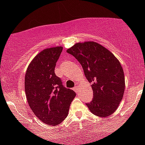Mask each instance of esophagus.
Returning a JSON list of instances; mask_svg holds the SVG:
<instances>
[{
  "mask_svg": "<svg viewBox=\"0 0 145 145\" xmlns=\"http://www.w3.org/2000/svg\"><path fill=\"white\" fill-rule=\"evenodd\" d=\"M78 86H76L74 88V90L76 92V93H77V92H78Z\"/></svg>",
  "mask_w": 145,
  "mask_h": 145,
  "instance_id": "obj_1",
  "label": "esophagus"
}]
</instances>
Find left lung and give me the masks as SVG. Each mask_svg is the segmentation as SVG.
Returning a JSON list of instances; mask_svg holds the SVG:
<instances>
[{
    "instance_id": "1",
    "label": "left lung",
    "mask_w": 145,
    "mask_h": 145,
    "mask_svg": "<svg viewBox=\"0 0 145 145\" xmlns=\"http://www.w3.org/2000/svg\"><path fill=\"white\" fill-rule=\"evenodd\" d=\"M67 52L80 62L92 84L93 100L86 104L90 112L100 117L116 112L125 90L123 70L117 58L94 41L77 43Z\"/></svg>"
}]
</instances>
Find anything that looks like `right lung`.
Masks as SVG:
<instances>
[{
    "label": "right lung",
    "instance_id": "add662e5",
    "mask_svg": "<svg viewBox=\"0 0 145 145\" xmlns=\"http://www.w3.org/2000/svg\"><path fill=\"white\" fill-rule=\"evenodd\" d=\"M62 46L46 48L39 52L28 66L24 90L29 106L44 123L57 125L68 115L76 93L66 88L56 76L55 68Z\"/></svg>",
    "mask_w": 145,
    "mask_h": 145
}]
</instances>
